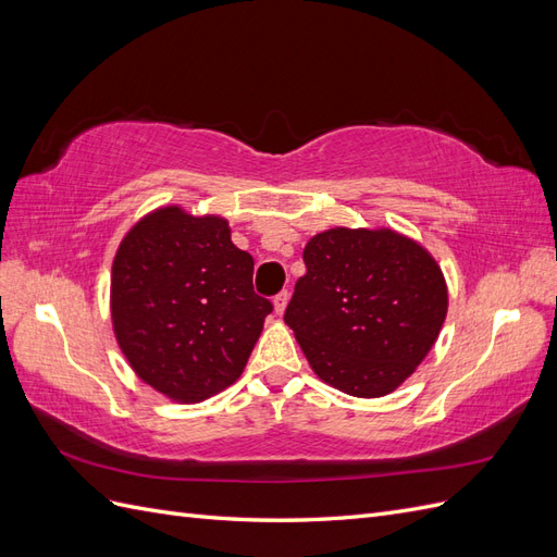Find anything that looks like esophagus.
I'll list each match as a JSON object with an SVG mask.
<instances>
[{"mask_svg":"<svg viewBox=\"0 0 557 557\" xmlns=\"http://www.w3.org/2000/svg\"><path fill=\"white\" fill-rule=\"evenodd\" d=\"M288 299H290V293H288V290H281V293L274 297V311H276L278 315H283L285 307H288Z\"/></svg>","mask_w":557,"mask_h":557,"instance_id":"esophagus-1","label":"esophagus"}]
</instances>
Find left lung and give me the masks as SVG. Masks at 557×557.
<instances>
[{
    "label": "left lung",
    "instance_id": "8db88e82",
    "mask_svg": "<svg viewBox=\"0 0 557 557\" xmlns=\"http://www.w3.org/2000/svg\"><path fill=\"white\" fill-rule=\"evenodd\" d=\"M285 323L318 379L352 397H383L434 346L448 311L440 264L395 230L320 232L305 248Z\"/></svg>",
    "mask_w": 557,
    "mask_h": 557
}]
</instances>
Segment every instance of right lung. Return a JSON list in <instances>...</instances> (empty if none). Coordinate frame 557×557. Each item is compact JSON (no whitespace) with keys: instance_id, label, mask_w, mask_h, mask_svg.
Returning a JSON list of instances; mask_svg holds the SVG:
<instances>
[{"instance_id":"right-lung-1","label":"right lung","mask_w":557,"mask_h":557,"mask_svg":"<svg viewBox=\"0 0 557 557\" xmlns=\"http://www.w3.org/2000/svg\"><path fill=\"white\" fill-rule=\"evenodd\" d=\"M272 301L218 215L164 207L134 225L111 272L113 332L137 376L181 404L237 381Z\"/></svg>"}]
</instances>
